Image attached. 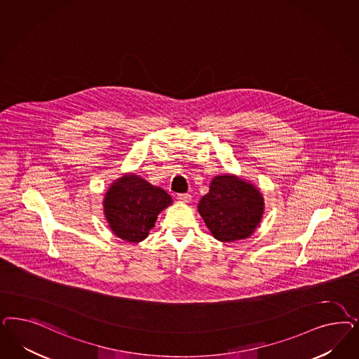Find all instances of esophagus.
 I'll use <instances>...</instances> for the list:
<instances>
[{"mask_svg":"<svg viewBox=\"0 0 359 359\" xmlns=\"http://www.w3.org/2000/svg\"><path fill=\"white\" fill-rule=\"evenodd\" d=\"M190 198H191V196H190V194H187V193L178 194V196H177V199H178L180 202H184V203H187V202L190 201Z\"/></svg>","mask_w":359,"mask_h":359,"instance_id":"1","label":"esophagus"}]
</instances>
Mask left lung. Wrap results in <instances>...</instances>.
Masks as SVG:
<instances>
[{
  "mask_svg": "<svg viewBox=\"0 0 359 359\" xmlns=\"http://www.w3.org/2000/svg\"><path fill=\"white\" fill-rule=\"evenodd\" d=\"M264 202L260 191L235 175L215 177L198 211L220 242L248 238L262 219Z\"/></svg>",
  "mask_w": 359,
  "mask_h": 359,
  "instance_id": "left-lung-1",
  "label": "left lung"
}]
</instances>
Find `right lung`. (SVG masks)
Segmentation results:
<instances>
[{"label":"right lung","mask_w":359,"mask_h":359,"mask_svg":"<svg viewBox=\"0 0 359 359\" xmlns=\"http://www.w3.org/2000/svg\"><path fill=\"white\" fill-rule=\"evenodd\" d=\"M172 203V197L135 174L124 175L109 187L104 198L105 218L123 241H144L157 215Z\"/></svg>","instance_id":"add662e5"}]
</instances>
